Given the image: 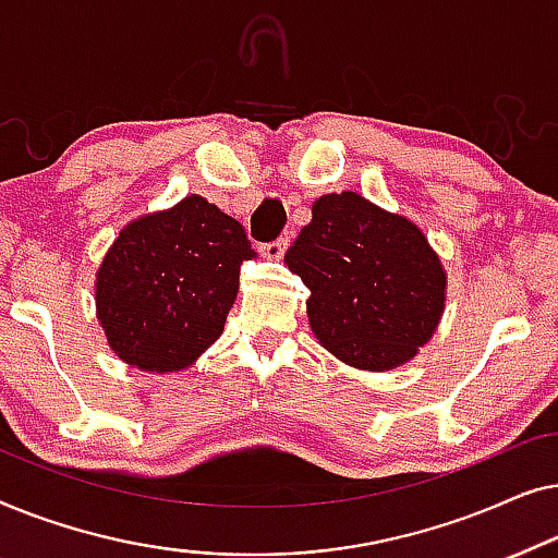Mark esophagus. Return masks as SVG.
Listing matches in <instances>:
<instances>
[{
  "label": "esophagus",
  "instance_id": "1",
  "mask_svg": "<svg viewBox=\"0 0 558 558\" xmlns=\"http://www.w3.org/2000/svg\"><path fill=\"white\" fill-rule=\"evenodd\" d=\"M287 248H289V239H277V241H271V243H264L262 256H266V258H281V256H284Z\"/></svg>",
  "mask_w": 558,
  "mask_h": 558
}]
</instances>
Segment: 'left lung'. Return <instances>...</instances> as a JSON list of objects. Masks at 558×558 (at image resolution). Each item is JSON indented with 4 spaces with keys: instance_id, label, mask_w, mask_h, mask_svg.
Returning a JSON list of instances; mask_svg holds the SVG:
<instances>
[{
    "instance_id": "obj_1",
    "label": "left lung",
    "mask_w": 558,
    "mask_h": 558,
    "mask_svg": "<svg viewBox=\"0 0 558 558\" xmlns=\"http://www.w3.org/2000/svg\"><path fill=\"white\" fill-rule=\"evenodd\" d=\"M284 262L310 289L317 342L357 371H393L437 332L447 271L414 220L345 190L317 197Z\"/></svg>"
}]
</instances>
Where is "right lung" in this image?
<instances>
[{"instance_id":"obj_1","label":"right lung","mask_w":558,"mask_h":558,"mask_svg":"<svg viewBox=\"0 0 558 558\" xmlns=\"http://www.w3.org/2000/svg\"><path fill=\"white\" fill-rule=\"evenodd\" d=\"M246 231L201 195L121 228L96 271V317L132 368H190L220 338L254 258Z\"/></svg>"}]
</instances>
